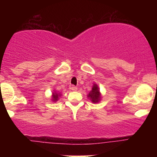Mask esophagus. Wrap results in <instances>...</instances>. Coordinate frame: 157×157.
<instances>
[{"instance_id": "obj_1", "label": "esophagus", "mask_w": 157, "mask_h": 157, "mask_svg": "<svg viewBox=\"0 0 157 157\" xmlns=\"http://www.w3.org/2000/svg\"><path fill=\"white\" fill-rule=\"evenodd\" d=\"M71 90H72V91H76V90H77V87L75 86H71Z\"/></svg>"}]
</instances>
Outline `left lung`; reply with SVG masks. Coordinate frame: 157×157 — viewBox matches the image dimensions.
Returning a JSON list of instances; mask_svg holds the SVG:
<instances>
[{
    "instance_id": "left-lung-1",
    "label": "left lung",
    "mask_w": 157,
    "mask_h": 157,
    "mask_svg": "<svg viewBox=\"0 0 157 157\" xmlns=\"http://www.w3.org/2000/svg\"><path fill=\"white\" fill-rule=\"evenodd\" d=\"M87 96L88 98H90V100H91V102H93L94 104L100 101L101 98V95L99 88L98 87L97 84L94 83L93 87H92L91 91L89 92Z\"/></svg>"
}]
</instances>
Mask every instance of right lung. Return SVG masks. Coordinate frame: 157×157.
<instances>
[{
	"instance_id": "1",
	"label": "right lung",
	"mask_w": 157,
	"mask_h": 157,
	"mask_svg": "<svg viewBox=\"0 0 157 157\" xmlns=\"http://www.w3.org/2000/svg\"><path fill=\"white\" fill-rule=\"evenodd\" d=\"M60 96H61V94L57 93L56 91H54V93H53V95H52V101H54V102L57 101L59 100Z\"/></svg>"
}]
</instances>
